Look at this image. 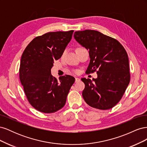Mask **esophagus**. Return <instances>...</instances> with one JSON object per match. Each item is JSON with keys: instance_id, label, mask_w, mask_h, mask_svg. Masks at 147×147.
Listing matches in <instances>:
<instances>
[{"instance_id": "esophagus-1", "label": "esophagus", "mask_w": 147, "mask_h": 147, "mask_svg": "<svg viewBox=\"0 0 147 147\" xmlns=\"http://www.w3.org/2000/svg\"><path fill=\"white\" fill-rule=\"evenodd\" d=\"M80 81V79L78 78H75V82L77 83V82H79Z\"/></svg>"}]
</instances>
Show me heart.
Masks as SVG:
<instances>
[{
  "instance_id": "obj_1",
  "label": "heart",
  "mask_w": 147,
  "mask_h": 147,
  "mask_svg": "<svg viewBox=\"0 0 147 147\" xmlns=\"http://www.w3.org/2000/svg\"><path fill=\"white\" fill-rule=\"evenodd\" d=\"M65 51L63 53V56H64L65 55ZM76 72H78V71H76Z\"/></svg>"
}]
</instances>
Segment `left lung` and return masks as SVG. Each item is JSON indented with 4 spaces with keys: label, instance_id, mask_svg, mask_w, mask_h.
<instances>
[{
    "label": "left lung",
    "instance_id": "8db88e82",
    "mask_svg": "<svg viewBox=\"0 0 147 147\" xmlns=\"http://www.w3.org/2000/svg\"><path fill=\"white\" fill-rule=\"evenodd\" d=\"M75 40L89 50L87 74L96 72L97 78H82L85 84L83 97L93 108L109 110L121 100L130 82L127 52L117 40L94 30L76 31Z\"/></svg>",
    "mask_w": 147,
    "mask_h": 147
}]
</instances>
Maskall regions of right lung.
I'll list each match as a JSON object with an SVG mask.
<instances>
[{
	"label": "right lung",
	"mask_w": 147,
	"mask_h": 147,
	"mask_svg": "<svg viewBox=\"0 0 147 147\" xmlns=\"http://www.w3.org/2000/svg\"><path fill=\"white\" fill-rule=\"evenodd\" d=\"M73 30L50 32L34 38L21 56L20 79L29 104L40 112L51 113L64 106L75 78L65 75L59 82L51 74L55 60L63 55Z\"/></svg>",
	"instance_id": "1"
}]
</instances>
